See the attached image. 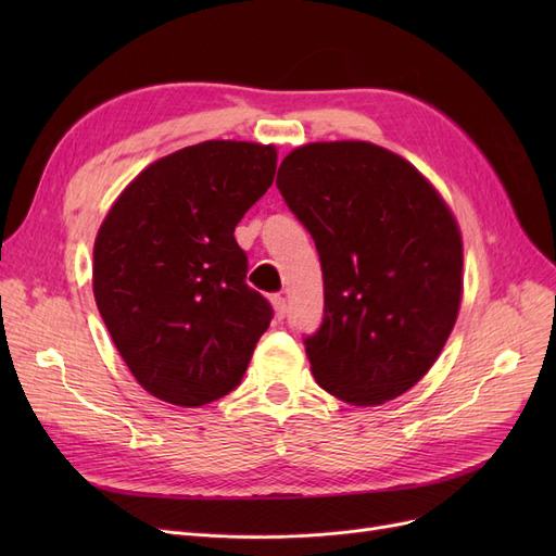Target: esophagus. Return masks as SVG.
<instances>
[{"mask_svg":"<svg viewBox=\"0 0 556 556\" xmlns=\"http://www.w3.org/2000/svg\"><path fill=\"white\" fill-rule=\"evenodd\" d=\"M271 304L276 311V319L280 323V319H285V315H288V301H285V296H280V294H274Z\"/></svg>","mask_w":556,"mask_h":556,"instance_id":"esophagus-1","label":"esophagus"}]
</instances>
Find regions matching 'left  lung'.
Segmentation results:
<instances>
[{
	"label": "left lung",
	"instance_id": "1",
	"mask_svg": "<svg viewBox=\"0 0 556 556\" xmlns=\"http://www.w3.org/2000/svg\"><path fill=\"white\" fill-rule=\"evenodd\" d=\"M278 190L315 241L325 315L304 339L317 384L355 406L408 392L462 304V233L410 162L366 141L301 146Z\"/></svg>",
	"mask_w": 556,
	"mask_h": 556
}]
</instances>
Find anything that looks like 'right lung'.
Segmentation results:
<instances>
[{"label":"right lung","instance_id":"add662e5","mask_svg":"<svg viewBox=\"0 0 556 556\" xmlns=\"http://www.w3.org/2000/svg\"><path fill=\"white\" fill-rule=\"evenodd\" d=\"M276 148L204 141L150 164L94 241L92 290L131 376L176 406L237 390L274 308L248 288L233 239L271 188Z\"/></svg>","mask_w":556,"mask_h":556}]
</instances>
